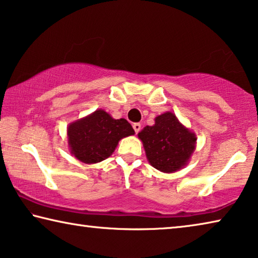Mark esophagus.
Instances as JSON below:
<instances>
[{"label":"esophagus","mask_w":258,"mask_h":258,"mask_svg":"<svg viewBox=\"0 0 258 258\" xmlns=\"http://www.w3.org/2000/svg\"><path fill=\"white\" fill-rule=\"evenodd\" d=\"M133 128H134V130H135V133L138 134L139 132H141V129H142V124H141V123H134Z\"/></svg>","instance_id":"1"}]
</instances>
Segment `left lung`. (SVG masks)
I'll return each instance as SVG.
<instances>
[{
  "instance_id": "1",
  "label": "left lung",
  "mask_w": 258,
  "mask_h": 258,
  "mask_svg": "<svg viewBox=\"0 0 258 258\" xmlns=\"http://www.w3.org/2000/svg\"><path fill=\"white\" fill-rule=\"evenodd\" d=\"M154 121L138 134L147 160L152 167L167 174L180 170L196 150L197 135L181 124L172 112L158 115Z\"/></svg>"
}]
</instances>
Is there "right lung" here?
<instances>
[{
	"label": "right lung",
	"instance_id": "add662e5",
	"mask_svg": "<svg viewBox=\"0 0 258 258\" xmlns=\"http://www.w3.org/2000/svg\"><path fill=\"white\" fill-rule=\"evenodd\" d=\"M135 134L125 119L115 120L104 109L72 122L67 126L69 147L79 161L92 164L109 158L120 139Z\"/></svg>",
	"mask_w": 258,
	"mask_h": 258
}]
</instances>
